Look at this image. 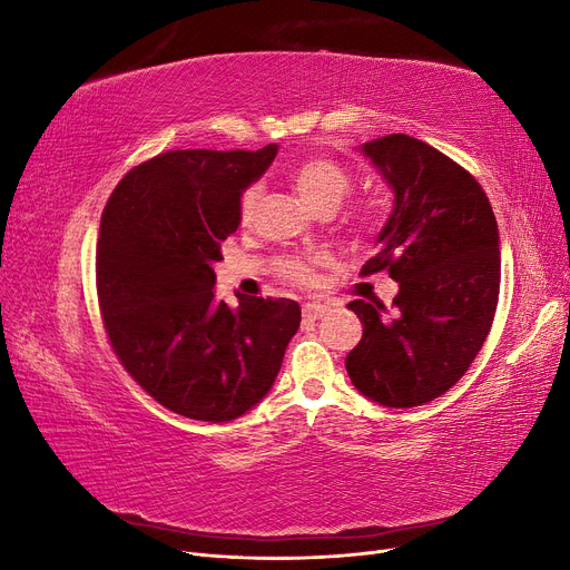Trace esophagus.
<instances>
[{
  "instance_id": "obj_1",
  "label": "esophagus",
  "mask_w": 570,
  "mask_h": 570,
  "mask_svg": "<svg viewBox=\"0 0 570 570\" xmlns=\"http://www.w3.org/2000/svg\"><path fill=\"white\" fill-rule=\"evenodd\" d=\"M302 312H304V316H306V318L316 321V318H321V316L327 312V308H325V304H318V302H308V304H304Z\"/></svg>"
}]
</instances>
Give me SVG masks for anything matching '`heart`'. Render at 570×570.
<instances>
[{"instance_id":"b5f03b06","label":"heart","mask_w":570,"mask_h":570,"mask_svg":"<svg viewBox=\"0 0 570 570\" xmlns=\"http://www.w3.org/2000/svg\"><path fill=\"white\" fill-rule=\"evenodd\" d=\"M287 176L299 197L316 212H335L352 189L350 170L340 161L325 157V154H306V157L289 166ZM258 197H262V185H249L239 197V218H243V223L254 216ZM281 275L289 283L308 285L314 283V266L306 258L289 256L281 264Z\"/></svg>"}]
</instances>
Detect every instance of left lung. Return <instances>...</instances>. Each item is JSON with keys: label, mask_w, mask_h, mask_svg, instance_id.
Segmentation results:
<instances>
[{"label": "left lung", "mask_w": 570, "mask_h": 570, "mask_svg": "<svg viewBox=\"0 0 570 570\" xmlns=\"http://www.w3.org/2000/svg\"><path fill=\"white\" fill-rule=\"evenodd\" d=\"M394 195L377 252L361 273L400 283L392 312L354 299L364 323L344 358L368 400L409 409L438 400L469 371L499 299V230L480 183L442 151L402 132L361 145Z\"/></svg>", "instance_id": "8db88e82"}]
</instances>
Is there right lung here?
Here are the masks:
<instances>
[{
  "instance_id": "1",
  "label": "right lung",
  "mask_w": 570,
  "mask_h": 570,
  "mask_svg": "<svg viewBox=\"0 0 570 570\" xmlns=\"http://www.w3.org/2000/svg\"><path fill=\"white\" fill-rule=\"evenodd\" d=\"M278 154L176 149L116 185L97 239V299L124 368L180 416L226 423L264 400L295 337L292 299L214 297L239 197Z\"/></svg>"
}]
</instances>
